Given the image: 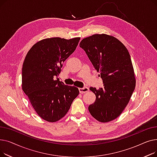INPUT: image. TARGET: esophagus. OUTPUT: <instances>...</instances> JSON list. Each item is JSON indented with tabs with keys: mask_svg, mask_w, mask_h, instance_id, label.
<instances>
[{
	"mask_svg": "<svg viewBox=\"0 0 157 157\" xmlns=\"http://www.w3.org/2000/svg\"><path fill=\"white\" fill-rule=\"evenodd\" d=\"M79 92L81 94H85L89 91V88L88 87H84V88H79Z\"/></svg>",
	"mask_w": 157,
	"mask_h": 157,
	"instance_id": "34e87169",
	"label": "esophagus"
}]
</instances>
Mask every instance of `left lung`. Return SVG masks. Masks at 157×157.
<instances>
[{
    "label": "left lung",
    "mask_w": 157,
    "mask_h": 157,
    "mask_svg": "<svg viewBox=\"0 0 157 157\" xmlns=\"http://www.w3.org/2000/svg\"><path fill=\"white\" fill-rule=\"evenodd\" d=\"M98 76L103 88L90 87L96 96L88 110L100 122L118 118L127 105L136 87L132 63L126 47L118 39L107 34H94L81 41Z\"/></svg>",
    "instance_id": "left-lung-1"
}]
</instances>
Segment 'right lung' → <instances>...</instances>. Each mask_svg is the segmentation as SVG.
Masks as SVG:
<instances>
[{"instance_id":"right-lung-1","label":"right lung","mask_w":157,"mask_h":157,"mask_svg":"<svg viewBox=\"0 0 157 157\" xmlns=\"http://www.w3.org/2000/svg\"><path fill=\"white\" fill-rule=\"evenodd\" d=\"M80 37L47 38L28 52L22 67V90L39 116L49 122L62 118L79 95L74 86L65 85L57 77L63 62L74 52Z\"/></svg>"}]
</instances>
